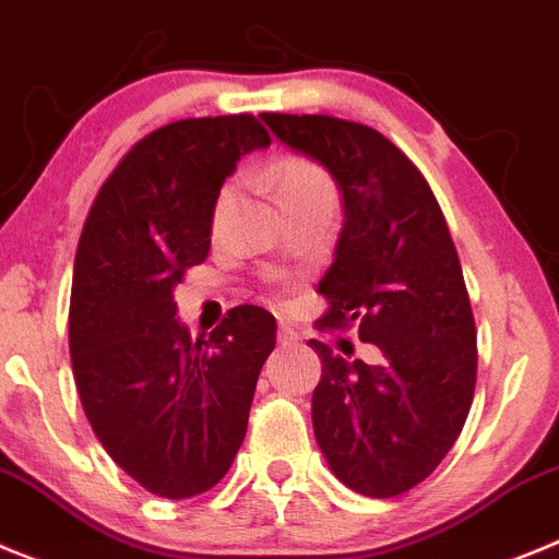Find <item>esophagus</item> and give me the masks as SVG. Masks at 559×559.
<instances>
[{"label":"esophagus","mask_w":559,"mask_h":559,"mask_svg":"<svg viewBox=\"0 0 559 559\" xmlns=\"http://www.w3.org/2000/svg\"><path fill=\"white\" fill-rule=\"evenodd\" d=\"M278 342H281V345H295V342H298V334H295V331H292V329H286V325H281V329H278Z\"/></svg>","instance_id":"obj_1"}]
</instances>
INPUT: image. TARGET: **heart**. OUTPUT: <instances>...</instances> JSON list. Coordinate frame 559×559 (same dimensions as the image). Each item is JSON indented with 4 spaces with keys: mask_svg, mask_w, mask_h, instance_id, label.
Wrapping results in <instances>:
<instances>
[{
    "mask_svg": "<svg viewBox=\"0 0 559 559\" xmlns=\"http://www.w3.org/2000/svg\"><path fill=\"white\" fill-rule=\"evenodd\" d=\"M273 178L275 194H278L281 205L284 203H298V200H314V198H331L334 200V183H331L329 173L320 164L304 155H286L278 158L270 169ZM230 200V189H223L217 200V217Z\"/></svg>",
    "mask_w": 559,
    "mask_h": 559,
    "instance_id": "1",
    "label": "heart"
}]
</instances>
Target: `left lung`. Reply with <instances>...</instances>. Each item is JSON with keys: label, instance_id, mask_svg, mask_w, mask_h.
Returning <instances> with one entry per match:
<instances>
[{"label": "left lung", "instance_id": "1", "mask_svg": "<svg viewBox=\"0 0 559 559\" xmlns=\"http://www.w3.org/2000/svg\"><path fill=\"white\" fill-rule=\"evenodd\" d=\"M261 119L340 189L345 219L317 284L329 300L320 325L356 323L384 356L348 361L309 342L323 361L311 395L317 445L342 485L392 499L440 465L474 401L476 325L460 255L426 178L379 130L320 114Z\"/></svg>", "mask_w": 559, "mask_h": 559}]
</instances>
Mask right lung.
Masks as SVG:
<instances>
[{
	"label": "right lung",
	"mask_w": 559,
	"mask_h": 559,
	"mask_svg": "<svg viewBox=\"0 0 559 559\" xmlns=\"http://www.w3.org/2000/svg\"><path fill=\"white\" fill-rule=\"evenodd\" d=\"M267 144L250 114L164 124L119 160L80 234L69 300L80 404L110 460L160 499H192L228 474L275 348V317L259 306L192 340L173 295L209 255L236 160Z\"/></svg>",
	"instance_id": "right-lung-1"
}]
</instances>
